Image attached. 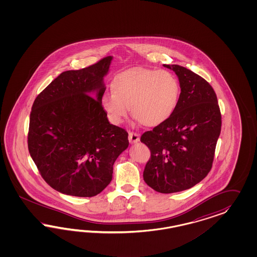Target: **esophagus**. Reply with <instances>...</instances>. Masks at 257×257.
Masks as SVG:
<instances>
[{
	"label": "esophagus",
	"instance_id": "esophagus-1",
	"mask_svg": "<svg viewBox=\"0 0 257 257\" xmlns=\"http://www.w3.org/2000/svg\"><path fill=\"white\" fill-rule=\"evenodd\" d=\"M129 141L131 144L138 143L140 141V135L138 133L129 132Z\"/></svg>",
	"mask_w": 257,
	"mask_h": 257
}]
</instances>
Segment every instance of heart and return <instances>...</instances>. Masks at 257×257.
Listing matches in <instances>:
<instances>
[{
    "instance_id": "b5f03b06",
    "label": "heart",
    "mask_w": 257,
    "mask_h": 257,
    "mask_svg": "<svg viewBox=\"0 0 257 257\" xmlns=\"http://www.w3.org/2000/svg\"><path fill=\"white\" fill-rule=\"evenodd\" d=\"M112 88L101 94V103L113 124L123 121L130 106L140 123L160 124L171 117L179 101V82L168 70H126L113 80Z\"/></svg>"
}]
</instances>
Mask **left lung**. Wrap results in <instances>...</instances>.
Instances as JSON below:
<instances>
[{
    "label": "left lung",
    "instance_id": "8db88e82",
    "mask_svg": "<svg viewBox=\"0 0 257 257\" xmlns=\"http://www.w3.org/2000/svg\"><path fill=\"white\" fill-rule=\"evenodd\" d=\"M164 67L178 76L181 93L171 117L140 138L151 151L143 178L157 192L174 193L194 187L210 171L221 115L208 82L179 65Z\"/></svg>",
    "mask_w": 257,
    "mask_h": 257
}]
</instances>
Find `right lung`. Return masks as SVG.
<instances>
[{
	"mask_svg": "<svg viewBox=\"0 0 257 257\" xmlns=\"http://www.w3.org/2000/svg\"><path fill=\"white\" fill-rule=\"evenodd\" d=\"M112 59L64 71L33 103L28 150L42 178L63 194L101 193L112 180L117 156L129 145L128 133L110 124L101 106Z\"/></svg>",
	"mask_w": 257,
	"mask_h": 257,
	"instance_id": "obj_1",
	"label": "right lung"
}]
</instances>
